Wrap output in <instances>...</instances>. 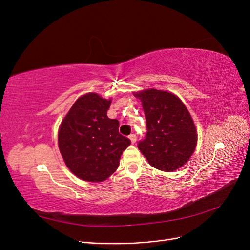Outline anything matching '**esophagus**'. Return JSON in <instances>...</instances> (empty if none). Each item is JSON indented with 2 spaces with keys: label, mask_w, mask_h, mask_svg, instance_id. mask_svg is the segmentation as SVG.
<instances>
[{
  "label": "esophagus",
  "mask_w": 250,
  "mask_h": 250,
  "mask_svg": "<svg viewBox=\"0 0 250 250\" xmlns=\"http://www.w3.org/2000/svg\"><path fill=\"white\" fill-rule=\"evenodd\" d=\"M129 139H130L131 143L134 144L135 142H137V135H135V134H130V135H129Z\"/></svg>",
  "instance_id": "34e87169"
}]
</instances>
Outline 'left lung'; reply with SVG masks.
<instances>
[{
  "label": "left lung",
  "instance_id": "obj_1",
  "mask_svg": "<svg viewBox=\"0 0 250 250\" xmlns=\"http://www.w3.org/2000/svg\"><path fill=\"white\" fill-rule=\"evenodd\" d=\"M142 101L147 133L138 147L152 167L175 171L190 160L197 144L194 121L179 98L155 88L133 94Z\"/></svg>",
  "mask_w": 250,
  "mask_h": 250
}]
</instances>
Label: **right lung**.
<instances>
[{
	"label": "right lung",
	"mask_w": 250,
	"mask_h": 250,
	"mask_svg": "<svg viewBox=\"0 0 250 250\" xmlns=\"http://www.w3.org/2000/svg\"><path fill=\"white\" fill-rule=\"evenodd\" d=\"M111 99L96 93L81 96L62 120L58 147L66 167L82 180L101 183L115 172L130 140L119 133V121L109 119Z\"/></svg>",
	"instance_id": "add662e5"
}]
</instances>
